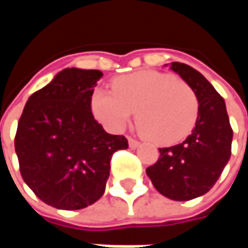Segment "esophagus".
Here are the masks:
<instances>
[{
    "label": "esophagus",
    "instance_id": "1",
    "mask_svg": "<svg viewBox=\"0 0 248 248\" xmlns=\"http://www.w3.org/2000/svg\"><path fill=\"white\" fill-rule=\"evenodd\" d=\"M127 140H129V146H130V147H131V149H137V147H138V146L140 145L138 140H134V138H131V137H129Z\"/></svg>",
    "mask_w": 248,
    "mask_h": 248
}]
</instances>
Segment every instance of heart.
Masks as SVG:
<instances>
[{
    "mask_svg": "<svg viewBox=\"0 0 248 248\" xmlns=\"http://www.w3.org/2000/svg\"><path fill=\"white\" fill-rule=\"evenodd\" d=\"M113 90L97 87L90 98L94 117L111 131L124 130L135 111L138 126L159 145L185 140L195 126L197 95L171 74L138 71L114 79Z\"/></svg>",
    "mask_w": 248,
    "mask_h": 248,
    "instance_id": "1",
    "label": "heart"
}]
</instances>
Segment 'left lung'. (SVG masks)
<instances>
[{
	"label": "left lung",
	"mask_w": 248,
	"mask_h": 248,
	"mask_svg": "<svg viewBox=\"0 0 248 248\" xmlns=\"http://www.w3.org/2000/svg\"><path fill=\"white\" fill-rule=\"evenodd\" d=\"M170 69L195 93L198 118L182 143L159 149V159L146 174L163 197L190 201L210 191L220 177L231 156L232 129L224 99L199 71L181 62H171Z\"/></svg>",
	"instance_id": "obj_1"
}]
</instances>
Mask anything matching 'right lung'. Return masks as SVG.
Wrapping results in <instances>:
<instances>
[{"label":"right lung","instance_id":"obj_1","mask_svg":"<svg viewBox=\"0 0 248 248\" xmlns=\"http://www.w3.org/2000/svg\"><path fill=\"white\" fill-rule=\"evenodd\" d=\"M101 70L67 67L31 94L14 140L19 171L42 202L60 210H81L102 197L110 159L127 149L124 135L103 130L90 98Z\"/></svg>","mask_w":248,"mask_h":248}]
</instances>
